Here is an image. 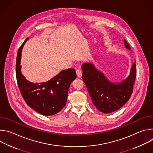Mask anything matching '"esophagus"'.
I'll use <instances>...</instances> for the list:
<instances>
[{"instance_id":"obj_1","label":"esophagus","mask_w":153,"mask_h":153,"mask_svg":"<svg viewBox=\"0 0 153 153\" xmlns=\"http://www.w3.org/2000/svg\"><path fill=\"white\" fill-rule=\"evenodd\" d=\"M76 74H77V76L78 77H81L82 76V71L80 69H78L76 70Z\"/></svg>"}]
</instances>
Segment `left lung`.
Here are the masks:
<instances>
[{
  "label": "left lung",
  "instance_id": "8db88e82",
  "mask_svg": "<svg viewBox=\"0 0 153 153\" xmlns=\"http://www.w3.org/2000/svg\"><path fill=\"white\" fill-rule=\"evenodd\" d=\"M125 47L131 48L124 39ZM136 60L131 68L129 75L119 83L109 80L91 63L82 65V79L85 83L93 104L102 113L108 114L120 109L129 99L133 93V85L136 77Z\"/></svg>",
  "mask_w": 153,
  "mask_h": 153
}]
</instances>
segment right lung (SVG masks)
Listing matches in <instances>:
<instances>
[{
  "instance_id": "1",
  "label": "right lung",
  "mask_w": 153,
  "mask_h": 153,
  "mask_svg": "<svg viewBox=\"0 0 153 153\" xmlns=\"http://www.w3.org/2000/svg\"><path fill=\"white\" fill-rule=\"evenodd\" d=\"M28 37L18 50L16 73L21 94L27 104L40 114L51 116L57 114L67 103L68 90L77 76L74 68L61 71L50 80L33 83L27 80L21 73L22 51Z\"/></svg>"
}]
</instances>
